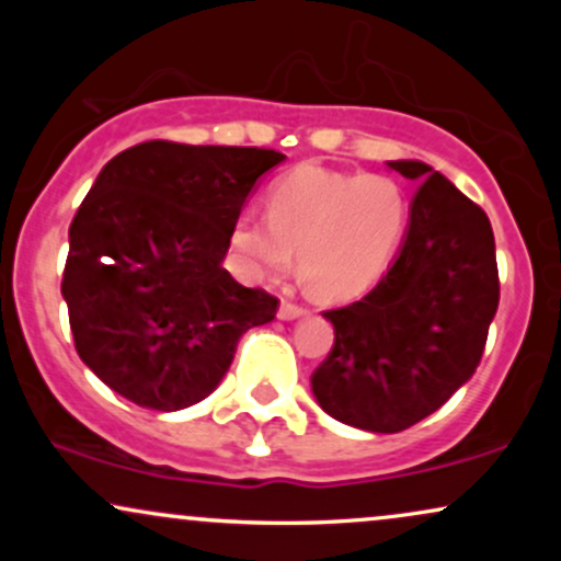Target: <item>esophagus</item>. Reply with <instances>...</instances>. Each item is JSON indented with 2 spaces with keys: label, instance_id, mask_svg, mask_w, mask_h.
I'll return each instance as SVG.
<instances>
[{
  "label": "esophagus",
  "instance_id": "1",
  "mask_svg": "<svg viewBox=\"0 0 561 561\" xmlns=\"http://www.w3.org/2000/svg\"><path fill=\"white\" fill-rule=\"evenodd\" d=\"M306 313H308V308L298 306V302H293V300L279 302V319H298V317H306Z\"/></svg>",
  "mask_w": 561,
  "mask_h": 561
}]
</instances>
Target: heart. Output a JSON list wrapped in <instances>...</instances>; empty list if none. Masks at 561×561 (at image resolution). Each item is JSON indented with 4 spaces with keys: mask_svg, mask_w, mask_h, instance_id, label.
<instances>
[{
    "mask_svg": "<svg viewBox=\"0 0 561 561\" xmlns=\"http://www.w3.org/2000/svg\"><path fill=\"white\" fill-rule=\"evenodd\" d=\"M409 195L392 176L295 169L268 192V214L244 208L231 244L244 274L276 279L300 248V272L327 298L364 293L390 268L409 229Z\"/></svg>",
    "mask_w": 561,
    "mask_h": 561,
    "instance_id": "b5f03b06",
    "label": "heart"
}]
</instances>
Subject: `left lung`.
Segmentation results:
<instances>
[{
  "label": "left lung",
  "mask_w": 561,
  "mask_h": 561,
  "mask_svg": "<svg viewBox=\"0 0 561 561\" xmlns=\"http://www.w3.org/2000/svg\"><path fill=\"white\" fill-rule=\"evenodd\" d=\"M390 165L422 179L401 255L362 300L324 311L334 343L311 375L321 409L369 433L409 430L474 375L501 293L485 210L427 163Z\"/></svg>",
  "instance_id": "1"
}]
</instances>
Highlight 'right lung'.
Masks as SVG:
<instances>
[{
    "mask_svg": "<svg viewBox=\"0 0 561 561\" xmlns=\"http://www.w3.org/2000/svg\"><path fill=\"white\" fill-rule=\"evenodd\" d=\"M266 147L152 139L118 152L70 224L62 298L81 362L141 409L179 411L216 390L276 300L221 266Z\"/></svg>",
    "mask_w": 561,
    "mask_h": 561,
    "instance_id": "1",
    "label": "right lung"
}]
</instances>
